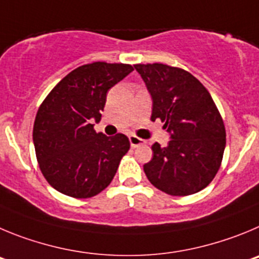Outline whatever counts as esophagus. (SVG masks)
Returning <instances> with one entry per match:
<instances>
[{"label":"esophagus","mask_w":259,"mask_h":259,"mask_svg":"<svg viewBox=\"0 0 259 259\" xmlns=\"http://www.w3.org/2000/svg\"><path fill=\"white\" fill-rule=\"evenodd\" d=\"M129 142H130V146H132L133 148L146 143V141H143L142 138H138V137H135V135H129Z\"/></svg>","instance_id":"34e87169"}]
</instances>
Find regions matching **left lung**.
<instances>
[{"instance_id": "1", "label": "left lung", "mask_w": 259, "mask_h": 259, "mask_svg": "<svg viewBox=\"0 0 259 259\" xmlns=\"http://www.w3.org/2000/svg\"><path fill=\"white\" fill-rule=\"evenodd\" d=\"M152 98V115L170 135L166 147L152 144L143 165L148 181L171 196L192 195L213 181L222 162L226 130L209 92L185 69L161 63L135 64Z\"/></svg>"}]
</instances>
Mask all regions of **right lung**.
<instances>
[{
	"mask_svg": "<svg viewBox=\"0 0 259 259\" xmlns=\"http://www.w3.org/2000/svg\"><path fill=\"white\" fill-rule=\"evenodd\" d=\"M134 71L130 64L95 62L73 69L39 106L33 125L37 161L51 187L67 196L88 199L112 182L129 151L126 135L107 137L94 130L107 93Z\"/></svg>",
	"mask_w": 259,
	"mask_h": 259,
	"instance_id": "obj_1",
	"label": "right lung"
}]
</instances>
